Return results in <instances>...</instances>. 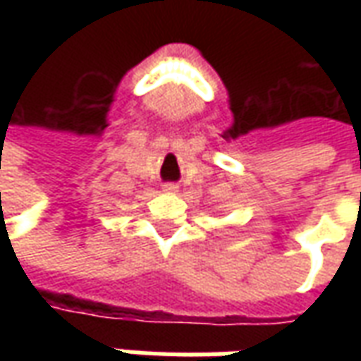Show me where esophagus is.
<instances>
[{
  "label": "esophagus",
  "instance_id": "esophagus-1",
  "mask_svg": "<svg viewBox=\"0 0 361 361\" xmlns=\"http://www.w3.org/2000/svg\"><path fill=\"white\" fill-rule=\"evenodd\" d=\"M178 183H173V181H170V183H164L162 185V191H166V193H176L178 191Z\"/></svg>",
  "mask_w": 361,
  "mask_h": 361
}]
</instances>
